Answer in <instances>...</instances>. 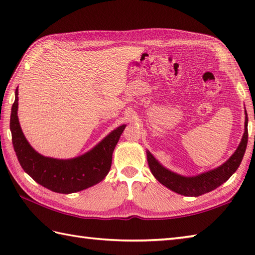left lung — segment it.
I'll return each instance as SVG.
<instances>
[{"instance_id":"8db88e82","label":"left lung","mask_w":255,"mask_h":255,"mask_svg":"<svg viewBox=\"0 0 255 255\" xmlns=\"http://www.w3.org/2000/svg\"><path fill=\"white\" fill-rule=\"evenodd\" d=\"M248 144V115L246 112V123H245V133L241 139L239 147L237 148L235 153L232 154L229 160L225 162L223 165L215 170L205 172L197 176L186 177L178 175L174 172L165 169L162 166L154 156L147 151V160L151 172L153 176L164 186L170 188L171 191L184 196H199L214 191L215 188L219 187L221 184L229 180V177L234 174L239 167L241 161L245 155Z\"/></svg>"}]
</instances>
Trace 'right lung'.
<instances>
[{
	"mask_svg": "<svg viewBox=\"0 0 255 255\" xmlns=\"http://www.w3.org/2000/svg\"><path fill=\"white\" fill-rule=\"evenodd\" d=\"M18 88L10 113L9 128L19 164L32 180L52 192L70 194L83 191L105 178L111 170L112 155L126 125L113 130L89 152L78 158L59 160L39 154L31 148L19 126Z\"/></svg>",
	"mask_w": 255,
	"mask_h": 255,
	"instance_id": "add662e5",
	"label": "right lung"
}]
</instances>
